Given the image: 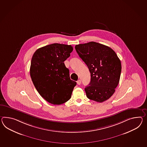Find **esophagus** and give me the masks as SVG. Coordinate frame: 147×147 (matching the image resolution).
<instances>
[{"label":"esophagus","mask_w":147,"mask_h":147,"mask_svg":"<svg viewBox=\"0 0 147 147\" xmlns=\"http://www.w3.org/2000/svg\"><path fill=\"white\" fill-rule=\"evenodd\" d=\"M81 83V81L80 80H79L77 81V84H78V85H80Z\"/></svg>","instance_id":"esophagus-1"}]
</instances>
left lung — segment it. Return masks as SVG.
Masks as SVG:
<instances>
[{"label": "left lung", "instance_id": "obj_1", "mask_svg": "<svg viewBox=\"0 0 147 147\" xmlns=\"http://www.w3.org/2000/svg\"><path fill=\"white\" fill-rule=\"evenodd\" d=\"M75 48L91 73L90 83L84 89L86 97L99 102L107 100L120 79L122 66L117 55L110 47L93 41L76 45Z\"/></svg>", "mask_w": 147, "mask_h": 147}]
</instances>
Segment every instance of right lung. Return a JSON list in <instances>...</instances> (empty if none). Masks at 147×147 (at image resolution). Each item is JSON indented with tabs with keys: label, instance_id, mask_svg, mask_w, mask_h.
<instances>
[{
	"label": "right lung",
	"instance_id": "right-lung-1",
	"mask_svg": "<svg viewBox=\"0 0 147 147\" xmlns=\"http://www.w3.org/2000/svg\"><path fill=\"white\" fill-rule=\"evenodd\" d=\"M73 50L71 45L53 43L36 50L30 69L40 96L50 104L61 105L71 98L76 82L71 80L64 61Z\"/></svg>",
	"mask_w": 147,
	"mask_h": 147
}]
</instances>
